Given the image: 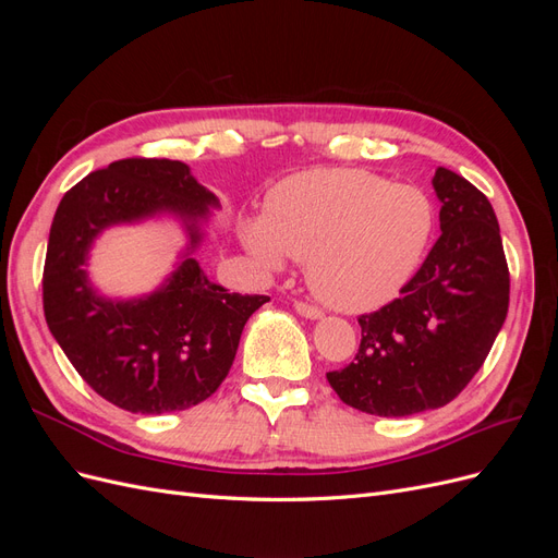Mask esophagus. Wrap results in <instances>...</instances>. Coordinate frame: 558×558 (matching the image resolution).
<instances>
[{
  "label": "esophagus",
  "instance_id": "esophagus-1",
  "mask_svg": "<svg viewBox=\"0 0 558 558\" xmlns=\"http://www.w3.org/2000/svg\"><path fill=\"white\" fill-rule=\"evenodd\" d=\"M293 307H295V312H298L300 316H305V318H320V316H324V312H320V307L312 305V302H302V300H298Z\"/></svg>",
  "mask_w": 558,
  "mask_h": 558
}]
</instances>
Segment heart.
I'll return each mask as SVG.
<instances>
[{"label": "heart", "instance_id": "b5f03b06", "mask_svg": "<svg viewBox=\"0 0 558 558\" xmlns=\"http://www.w3.org/2000/svg\"><path fill=\"white\" fill-rule=\"evenodd\" d=\"M433 232L428 197L363 170H312L279 183L265 218H246L242 240L267 267L289 253L307 263L312 291L335 310L365 312L393 300Z\"/></svg>", "mask_w": 558, "mask_h": 558}]
</instances>
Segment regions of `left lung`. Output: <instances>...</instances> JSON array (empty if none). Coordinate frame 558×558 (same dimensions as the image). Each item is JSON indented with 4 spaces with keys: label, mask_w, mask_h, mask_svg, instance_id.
<instances>
[{
    "label": "left lung",
    "mask_w": 558,
    "mask_h": 558,
    "mask_svg": "<svg viewBox=\"0 0 558 558\" xmlns=\"http://www.w3.org/2000/svg\"><path fill=\"white\" fill-rule=\"evenodd\" d=\"M440 240L400 298L361 314V347L328 381L349 408L408 416L445 408L484 365L510 305V269L492 202L437 167Z\"/></svg>",
    "instance_id": "obj_1"
}]
</instances>
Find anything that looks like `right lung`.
<instances>
[{"label":"right lung","mask_w":558,"mask_h":558,"mask_svg":"<svg viewBox=\"0 0 558 558\" xmlns=\"http://www.w3.org/2000/svg\"><path fill=\"white\" fill-rule=\"evenodd\" d=\"M218 199L189 165L125 158L90 172L60 199L44 263V316L64 356L97 396L132 414L181 412L228 377L248 316L267 295L228 293L185 258L160 291L113 302L86 277L93 240L116 223L172 211L199 242L197 218Z\"/></svg>","instance_id":"right-lung-1"}]
</instances>
